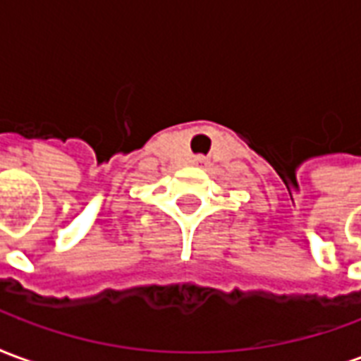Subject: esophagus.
<instances>
[{
    "instance_id": "obj_1",
    "label": "esophagus",
    "mask_w": 361,
    "mask_h": 361,
    "mask_svg": "<svg viewBox=\"0 0 361 361\" xmlns=\"http://www.w3.org/2000/svg\"><path fill=\"white\" fill-rule=\"evenodd\" d=\"M199 162H203V160H201V158H199Z\"/></svg>"
}]
</instances>
